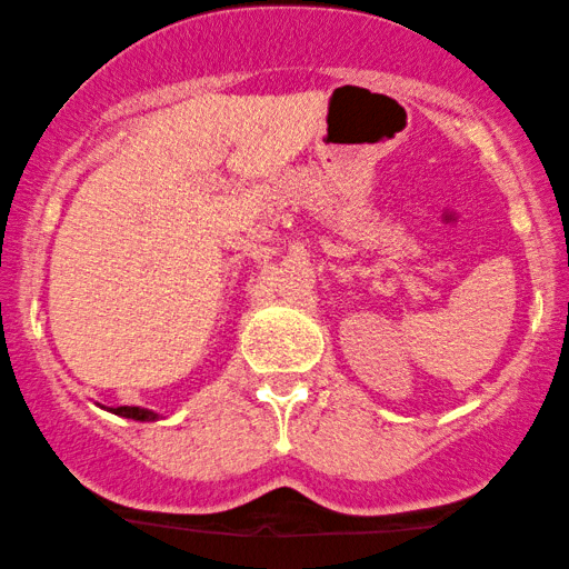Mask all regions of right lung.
<instances>
[{
	"label": "right lung",
	"mask_w": 569,
	"mask_h": 569,
	"mask_svg": "<svg viewBox=\"0 0 569 569\" xmlns=\"http://www.w3.org/2000/svg\"><path fill=\"white\" fill-rule=\"evenodd\" d=\"M114 416H122V418H132V420H157L159 416L153 410H146V408H132V405H122V408H112Z\"/></svg>",
	"instance_id": "1"
}]
</instances>
